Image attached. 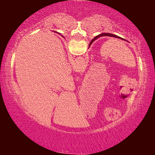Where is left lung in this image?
<instances>
[{
	"label": "left lung",
	"mask_w": 155,
	"mask_h": 155,
	"mask_svg": "<svg viewBox=\"0 0 155 155\" xmlns=\"http://www.w3.org/2000/svg\"><path fill=\"white\" fill-rule=\"evenodd\" d=\"M104 36H107V37H112V38H119V39H121V40H124V41H127V40H125V39L120 38V37L117 36V35H114V34L108 33H103L100 34V35H97L96 37H95V38H94L93 39V40L90 41V46H91V44H92V42H94V41H95V40H96V39H98V38H100V37H104Z\"/></svg>",
	"instance_id": "1"
}]
</instances>
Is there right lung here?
<instances>
[{"label": "right lung", "instance_id": "obj_1", "mask_svg": "<svg viewBox=\"0 0 155 155\" xmlns=\"http://www.w3.org/2000/svg\"><path fill=\"white\" fill-rule=\"evenodd\" d=\"M57 33H58V32H57ZM59 34H60V33H59ZM62 36H63V35H62ZM63 37H64V36H63Z\"/></svg>", "mask_w": 155, "mask_h": 155}]
</instances>
